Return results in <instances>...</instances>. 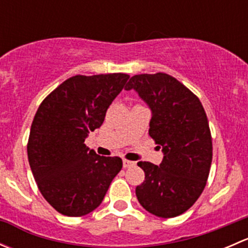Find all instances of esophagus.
<instances>
[{"label": "esophagus", "mask_w": 248, "mask_h": 248, "mask_svg": "<svg viewBox=\"0 0 248 248\" xmlns=\"http://www.w3.org/2000/svg\"><path fill=\"white\" fill-rule=\"evenodd\" d=\"M122 163H124V168H131V167L136 166V162L128 161V159H124V161H122Z\"/></svg>", "instance_id": "34e87169"}]
</instances>
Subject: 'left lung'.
Instances as JSON below:
<instances>
[{
    "mask_svg": "<svg viewBox=\"0 0 248 248\" xmlns=\"http://www.w3.org/2000/svg\"><path fill=\"white\" fill-rule=\"evenodd\" d=\"M124 90H134L151 109L149 134L163 152L159 166L138 162L145 180L137 198L150 214L171 218L189 209L204 191L212 161V139L198 97L166 73L138 74Z\"/></svg>",
    "mask_w": 248,
    "mask_h": 248,
    "instance_id": "1",
    "label": "left lung"
}]
</instances>
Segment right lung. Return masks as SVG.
<instances>
[{
    "instance_id": "1",
    "label": "right lung",
    "mask_w": 248,
    "mask_h": 248,
    "mask_svg": "<svg viewBox=\"0 0 248 248\" xmlns=\"http://www.w3.org/2000/svg\"><path fill=\"white\" fill-rule=\"evenodd\" d=\"M128 74L76 76L47 94L34 115L27 142L32 174L42 196L64 216L80 217L101 205L122 168L84 144L102 126Z\"/></svg>"
}]
</instances>
